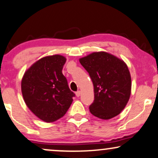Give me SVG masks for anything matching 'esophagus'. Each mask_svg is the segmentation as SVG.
<instances>
[{"mask_svg":"<svg viewBox=\"0 0 158 158\" xmlns=\"http://www.w3.org/2000/svg\"><path fill=\"white\" fill-rule=\"evenodd\" d=\"M75 94H76V96H77V97H79L80 96H81V91H77V92L75 93Z\"/></svg>","mask_w":158,"mask_h":158,"instance_id":"1","label":"esophagus"}]
</instances>
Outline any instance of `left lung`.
<instances>
[{"instance_id":"1","label":"left lung","mask_w":158,"mask_h":158,"mask_svg":"<svg viewBox=\"0 0 158 158\" xmlns=\"http://www.w3.org/2000/svg\"><path fill=\"white\" fill-rule=\"evenodd\" d=\"M94 85V100L91 114L108 120L120 114L131 94V76L127 65L109 52H94L79 59Z\"/></svg>"}]
</instances>
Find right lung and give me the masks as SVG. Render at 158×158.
Masks as SVG:
<instances>
[{
  "label": "right lung",
  "instance_id": "1",
  "mask_svg": "<svg viewBox=\"0 0 158 158\" xmlns=\"http://www.w3.org/2000/svg\"><path fill=\"white\" fill-rule=\"evenodd\" d=\"M66 60L61 55L40 58L25 72L21 81L27 107L45 122H55L64 116L75 97L62 73Z\"/></svg>",
  "mask_w": 158,
  "mask_h": 158
}]
</instances>
